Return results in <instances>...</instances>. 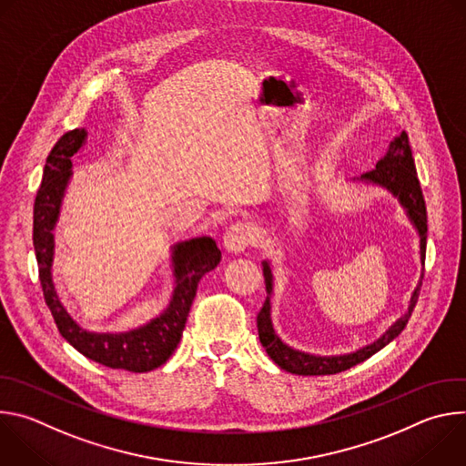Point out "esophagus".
<instances>
[{
    "instance_id": "34e87169",
    "label": "esophagus",
    "mask_w": 466,
    "mask_h": 466,
    "mask_svg": "<svg viewBox=\"0 0 466 466\" xmlns=\"http://www.w3.org/2000/svg\"><path fill=\"white\" fill-rule=\"evenodd\" d=\"M252 241H254V228L245 223L232 225L230 228H227L223 236V247L230 254L245 252L252 245Z\"/></svg>"
}]
</instances>
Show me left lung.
<instances>
[{
    "mask_svg": "<svg viewBox=\"0 0 466 466\" xmlns=\"http://www.w3.org/2000/svg\"><path fill=\"white\" fill-rule=\"evenodd\" d=\"M352 182L367 184V186H378L389 191L392 197L398 198V203L404 208L408 219L411 221L413 228L419 234V254H420V263H422V271L420 279L410 297L408 311L398 317L383 334L354 350L349 354H338V356H319V354H309L299 349L289 347L288 343L282 341V338L277 334V329L273 326L271 319V299L275 291V277L271 263L268 259H263V279H265V291H268V299L263 302V308L258 313V336L259 343L263 345L265 352L269 354V358L284 370L299 376H324V374H338L343 372L365 360H369L372 354L380 352L383 347H387L392 339L402 334V329L406 328L413 308L417 304L422 279H424V258H426V238H428V216H426V203L422 197L420 182L417 177V167H415V158L411 153L410 138L406 135V130L398 132V135L392 138L389 144L385 155L376 162V167L369 173H363L360 178H352Z\"/></svg>",
    "mask_w": 466,
    "mask_h": 466,
    "instance_id": "left-lung-1",
    "label": "left lung"
}]
</instances>
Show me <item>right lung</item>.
<instances>
[{"mask_svg":"<svg viewBox=\"0 0 466 466\" xmlns=\"http://www.w3.org/2000/svg\"><path fill=\"white\" fill-rule=\"evenodd\" d=\"M86 138V128H76L66 132L55 144L46 160L42 184L35 198L33 245L44 299L51 309L60 336L83 356L110 369L147 372L164 365L175 352L182 338L198 280L218 268L221 250L210 236L175 243L171 247L173 293L169 304L160 315L153 317L146 324L127 331H92L81 326L64 308L55 289L53 230L60 218L66 187L74 177L72 157L83 149Z\"/></svg>","mask_w":466,"mask_h":466,"instance_id":"1","label":"right lung"}]
</instances>
